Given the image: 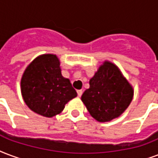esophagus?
Wrapping results in <instances>:
<instances>
[{
  "label": "esophagus",
  "instance_id": "1",
  "mask_svg": "<svg viewBox=\"0 0 158 158\" xmlns=\"http://www.w3.org/2000/svg\"><path fill=\"white\" fill-rule=\"evenodd\" d=\"M77 94H78V96H79V97H81V95L83 94V90H77Z\"/></svg>",
  "mask_w": 158,
  "mask_h": 158
}]
</instances>
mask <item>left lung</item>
Returning a JSON list of instances; mask_svg holds the SVG:
<instances>
[{
	"label": "left lung",
	"instance_id": "8db88e82",
	"mask_svg": "<svg viewBox=\"0 0 158 158\" xmlns=\"http://www.w3.org/2000/svg\"><path fill=\"white\" fill-rule=\"evenodd\" d=\"M133 97V89L118 66L104 61L89 80L81 100L90 115L101 123L118 118Z\"/></svg>",
	"mask_w": 158,
	"mask_h": 158
}]
</instances>
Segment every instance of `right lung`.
I'll return each mask as SVG.
<instances>
[{"instance_id": "obj_1", "label": "right lung", "mask_w": 158, "mask_h": 158, "mask_svg": "<svg viewBox=\"0 0 158 158\" xmlns=\"http://www.w3.org/2000/svg\"><path fill=\"white\" fill-rule=\"evenodd\" d=\"M60 65L55 55H40L27 66L20 81L26 105L46 118L60 114L66 103L77 96L69 79L62 76Z\"/></svg>"}]
</instances>
